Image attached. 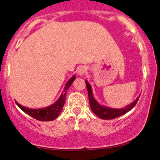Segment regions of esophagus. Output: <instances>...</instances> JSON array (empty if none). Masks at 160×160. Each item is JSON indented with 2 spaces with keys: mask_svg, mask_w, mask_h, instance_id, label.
<instances>
[{
  "mask_svg": "<svg viewBox=\"0 0 160 160\" xmlns=\"http://www.w3.org/2000/svg\"><path fill=\"white\" fill-rule=\"evenodd\" d=\"M87 68L85 66H81L78 70V74L80 76H84L87 72Z\"/></svg>",
  "mask_w": 160,
  "mask_h": 160,
  "instance_id": "obj_1",
  "label": "esophagus"
}]
</instances>
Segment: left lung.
<instances>
[{
	"label": "left lung",
	"mask_w": 160,
	"mask_h": 160,
	"mask_svg": "<svg viewBox=\"0 0 160 160\" xmlns=\"http://www.w3.org/2000/svg\"><path fill=\"white\" fill-rule=\"evenodd\" d=\"M85 82H86V86L87 88V91H88L89 101V104H90V108L92 111V112L95 115H97L98 117L102 119H115L117 117H119L120 116L125 114L126 113L129 112L131 109L134 108V106L136 105L138 100L139 99L140 95H141V94H140L138 97H137V98L134 101H132L130 104L128 105V106H124V108H111V107L102 106V105L100 104L97 101V100L95 99V97H94L92 88L91 85L89 84V83L87 80H85Z\"/></svg>",
	"instance_id": "left-lung-1"
}]
</instances>
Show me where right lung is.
Here are the masks:
<instances>
[{
  "label": "right lung",
  "instance_id": "add662e5",
  "mask_svg": "<svg viewBox=\"0 0 160 160\" xmlns=\"http://www.w3.org/2000/svg\"><path fill=\"white\" fill-rule=\"evenodd\" d=\"M76 79V76L73 75L70 79L68 81L66 84H65L64 89H63L62 92L57 101L52 104L51 106H49L45 108H30L28 107L23 106L19 103L18 102H16L17 106H18L22 111L27 113L30 117H32L34 119H36L38 121L43 122H49L54 120L57 117L60 115L61 111L62 110L63 106H64L65 97H66V92L68 89L71 85L73 84L74 80Z\"/></svg>",
  "mask_w": 160,
  "mask_h": 160
}]
</instances>
